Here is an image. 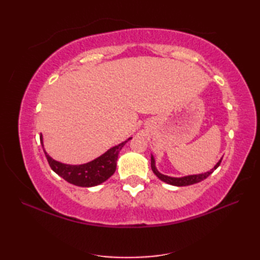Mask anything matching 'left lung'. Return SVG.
I'll use <instances>...</instances> for the list:
<instances>
[{
    "label": "left lung",
    "instance_id": "left-lung-1",
    "mask_svg": "<svg viewBox=\"0 0 260 260\" xmlns=\"http://www.w3.org/2000/svg\"><path fill=\"white\" fill-rule=\"evenodd\" d=\"M221 159H219V162L214 165V167L208 171V172H204V173H200V174H192V175H185V176H181V178H173V176H169V175H164L162 173H159L156 167H155V158H154L153 155H151V168L152 171L154 172L157 178L165 182V183L171 184V185H174V186H186V185H191V184H196L199 183V182L203 181L204 179H207L208 176L211 174L213 171L217 169L220 163H221Z\"/></svg>",
    "mask_w": 260,
    "mask_h": 260
}]
</instances>
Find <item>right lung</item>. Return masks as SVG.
<instances>
[{
    "label": "right lung",
    "mask_w": 260,
    "mask_h": 260,
    "mask_svg": "<svg viewBox=\"0 0 260 260\" xmlns=\"http://www.w3.org/2000/svg\"><path fill=\"white\" fill-rule=\"evenodd\" d=\"M129 140H132V137L120 143V144L109 148L103 155L98 156L90 162L79 165H71L56 161L49 155L45 150V146H43L42 134H40L41 145L43 147V151H45L49 165H50L53 172H56L69 183L82 187H90L102 184L103 182L108 180L115 173L116 162H117L119 151Z\"/></svg>",
    "instance_id": "1"
}]
</instances>
